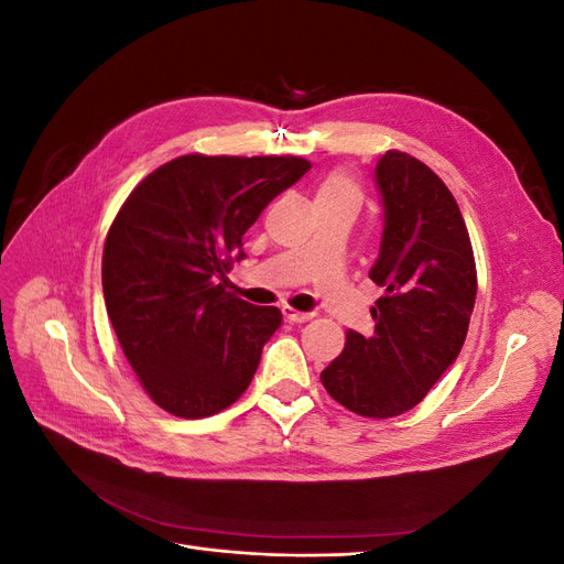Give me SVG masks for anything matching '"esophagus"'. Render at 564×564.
<instances>
[{"mask_svg":"<svg viewBox=\"0 0 564 564\" xmlns=\"http://www.w3.org/2000/svg\"><path fill=\"white\" fill-rule=\"evenodd\" d=\"M282 313H284V317H286V322H289V324H303V322L313 319V313H301V311L289 308V305H284Z\"/></svg>","mask_w":564,"mask_h":564,"instance_id":"34e87169","label":"esophagus"}]
</instances>
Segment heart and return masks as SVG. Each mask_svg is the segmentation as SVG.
I'll list each match as a JSON object with an SVG mask.
<instances>
[{"instance_id": "obj_1", "label": "heart", "mask_w": 564, "mask_h": 564, "mask_svg": "<svg viewBox=\"0 0 564 564\" xmlns=\"http://www.w3.org/2000/svg\"><path fill=\"white\" fill-rule=\"evenodd\" d=\"M357 195H360V191H357V183L344 172H334L317 185L315 202L329 199V197H355L357 199Z\"/></svg>"}]
</instances>
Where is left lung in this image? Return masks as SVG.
<instances>
[{"mask_svg":"<svg viewBox=\"0 0 564 564\" xmlns=\"http://www.w3.org/2000/svg\"><path fill=\"white\" fill-rule=\"evenodd\" d=\"M383 237L369 278L383 286L371 336L346 334V348L319 373L350 412L390 419L416 406L464 346L477 294L470 237L449 187L400 150L377 164Z\"/></svg>","mask_w":564,"mask_h":564,"instance_id":"left-lung-1","label":"left lung"}]
</instances>
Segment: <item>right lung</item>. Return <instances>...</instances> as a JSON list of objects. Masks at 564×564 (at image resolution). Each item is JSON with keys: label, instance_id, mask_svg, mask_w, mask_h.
I'll list each match as a JSON object with an SVG mask.
<instances>
[{"label": "right lung", "instance_id": "add662e5", "mask_svg": "<svg viewBox=\"0 0 564 564\" xmlns=\"http://www.w3.org/2000/svg\"><path fill=\"white\" fill-rule=\"evenodd\" d=\"M303 158L183 155L145 176L106 237L104 296L131 369L164 412L204 419L249 388L282 324L228 292L242 235L292 187Z\"/></svg>", "mask_w": 564, "mask_h": 564}]
</instances>
